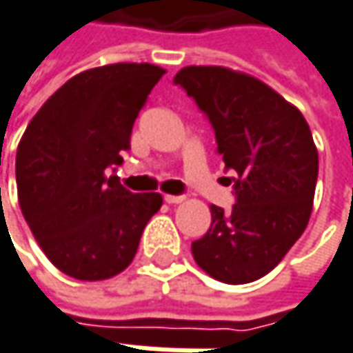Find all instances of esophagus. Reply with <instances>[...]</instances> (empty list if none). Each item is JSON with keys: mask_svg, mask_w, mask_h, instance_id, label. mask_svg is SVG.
Instances as JSON below:
<instances>
[{"mask_svg": "<svg viewBox=\"0 0 353 353\" xmlns=\"http://www.w3.org/2000/svg\"><path fill=\"white\" fill-rule=\"evenodd\" d=\"M165 202H167V204H181V202H184V196H174V194H167V196H165Z\"/></svg>", "mask_w": 353, "mask_h": 353, "instance_id": "1", "label": "esophagus"}]
</instances>
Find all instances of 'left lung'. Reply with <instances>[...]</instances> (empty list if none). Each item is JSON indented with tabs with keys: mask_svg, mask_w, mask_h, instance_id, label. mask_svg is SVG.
I'll return each mask as SVG.
<instances>
[{
	"mask_svg": "<svg viewBox=\"0 0 353 353\" xmlns=\"http://www.w3.org/2000/svg\"><path fill=\"white\" fill-rule=\"evenodd\" d=\"M174 84L210 119L225 169L236 172V204L212 206L210 230L192 241L194 261L228 285L257 281L308 224L319 179L310 128L275 90L224 66H186Z\"/></svg>",
	"mask_w": 353,
	"mask_h": 353,
	"instance_id": "1",
	"label": "left lung"
}]
</instances>
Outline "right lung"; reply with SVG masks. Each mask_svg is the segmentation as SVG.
Segmentation results:
<instances>
[{"mask_svg":"<svg viewBox=\"0 0 353 353\" xmlns=\"http://www.w3.org/2000/svg\"><path fill=\"white\" fill-rule=\"evenodd\" d=\"M163 68L117 62L72 76L27 125L15 161L19 206L50 263L78 281L121 273L159 212V192L133 194L116 174L135 117Z\"/></svg>","mask_w":353,"mask_h":353,"instance_id":"obj_1","label":"right lung"}]
</instances>
